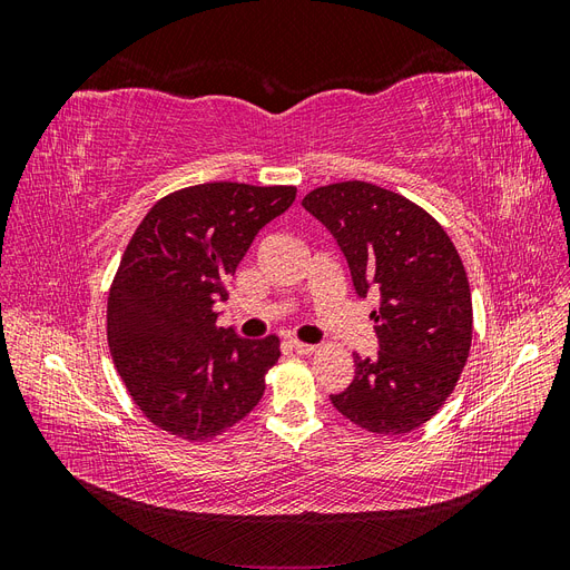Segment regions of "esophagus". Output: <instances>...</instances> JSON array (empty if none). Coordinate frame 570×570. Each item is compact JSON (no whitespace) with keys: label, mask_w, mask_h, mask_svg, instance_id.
I'll return each instance as SVG.
<instances>
[{"label":"esophagus","mask_w":570,"mask_h":570,"mask_svg":"<svg viewBox=\"0 0 570 570\" xmlns=\"http://www.w3.org/2000/svg\"><path fill=\"white\" fill-rule=\"evenodd\" d=\"M289 347L295 350L297 354H314V352H316V344L299 342V340H289Z\"/></svg>","instance_id":"34e87169"}]
</instances>
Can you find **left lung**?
I'll return each instance as SVG.
<instances>
[{"label": "left lung", "instance_id": "left-lung-1", "mask_svg": "<svg viewBox=\"0 0 570 570\" xmlns=\"http://www.w3.org/2000/svg\"><path fill=\"white\" fill-rule=\"evenodd\" d=\"M304 209L331 230L364 299L381 292L377 356H354V381L333 406L373 435H404L430 421L456 387L473 337L461 256L440 223L371 183L316 187Z\"/></svg>", "mask_w": 570, "mask_h": 570}]
</instances>
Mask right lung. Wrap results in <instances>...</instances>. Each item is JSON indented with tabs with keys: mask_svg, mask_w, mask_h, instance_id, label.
I'll use <instances>...</instances> for the list:
<instances>
[{
	"mask_svg": "<svg viewBox=\"0 0 570 570\" xmlns=\"http://www.w3.org/2000/svg\"><path fill=\"white\" fill-rule=\"evenodd\" d=\"M297 187L204 183L159 199L137 226L109 292L107 335L118 375L166 433L204 442L258 404L281 340L218 327L214 304L256 233Z\"/></svg>",
	"mask_w": 570,
	"mask_h": 570,
	"instance_id": "1",
	"label": "right lung"
}]
</instances>
